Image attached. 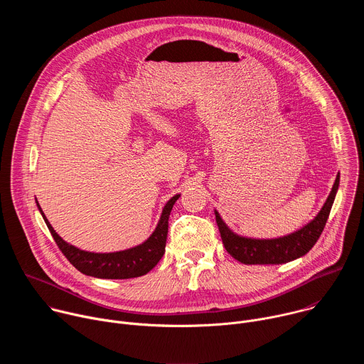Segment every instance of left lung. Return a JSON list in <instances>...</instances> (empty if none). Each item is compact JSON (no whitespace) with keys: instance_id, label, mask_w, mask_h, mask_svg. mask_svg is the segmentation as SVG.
I'll use <instances>...</instances> for the list:
<instances>
[{"instance_id":"left-lung-1","label":"left lung","mask_w":364,"mask_h":364,"mask_svg":"<svg viewBox=\"0 0 364 364\" xmlns=\"http://www.w3.org/2000/svg\"><path fill=\"white\" fill-rule=\"evenodd\" d=\"M340 184V174L337 176L334 186L324 203L320 213L305 225L302 229L277 239H252L233 233L228 225L222 220L220 215L215 210L216 223L226 250L245 265H279L294 261L311 250L323 233L331 205L336 198V193Z\"/></svg>"}]
</instances>
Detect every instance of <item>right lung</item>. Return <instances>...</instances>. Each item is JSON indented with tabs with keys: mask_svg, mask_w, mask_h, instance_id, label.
I'll use <instances>...</instances> for the list:
<instances>
[{
	"mask_svg": "<svg viewBox=\"0 0 364 364\" xmlns=\"http://www.w3.org/2000/svg\"><path fill=\"white\" fill-rule=\"evenodd\" d=\"M178 197L180 194H176L167 201L157 228H155L152 235L144 243L127 250L112 253H93L80 250L73 245H69L56 233L53 228H51L38 203L37 207L59 249L77 271H80L85 275L102 279H129L148 274L160 262V259L166 252L168 218Z\"/></svg>",
	"mask_w": 364,
	"mask_h": 364,
	"instance_id": "add662e5",
	"label": "right lung"
}]
</instances>
